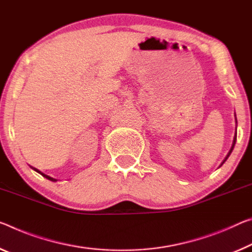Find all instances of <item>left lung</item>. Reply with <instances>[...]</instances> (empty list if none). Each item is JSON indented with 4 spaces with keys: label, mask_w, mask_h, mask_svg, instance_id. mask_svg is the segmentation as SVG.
<instances>
[{
    "label": "left lung",
    "mask_w": 252,
    "mask_h": 252,
    "mask_svg": "<svg viewBox=\"0 0 252 252\" xmlns=\"http://www.w3.org/2000/svg\"><path fill=\"white\" fill-rule=\"evenodd\" d=\"M235 140H237V132H235V135H234V139H233V143H232V147H231V149H230V151H229V153H227V155H226V157L224 158V160H223V162H224L225 160H226V159H227V157H229V156H230V154L231 153H232V150H233V148H234V145H235ZM222 162V163H223ZM222 163H221V165H222Z\"/></svg>",
    "instance_id": "8db88e82"
}]
</instances>
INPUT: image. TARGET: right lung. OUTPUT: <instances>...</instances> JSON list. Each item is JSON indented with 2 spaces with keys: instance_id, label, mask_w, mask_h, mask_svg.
Returning <instances> with one entry per match:
<instances>
[{
  "instance_id": "obj_1",
  "label": "right lung",
  "mask_w": 252,
  "mask_h": 252,
  "mask_svg": "<svg viewBox=\"0 0 252 252\" xmlns=\"http://www.w3.org/2000/svg\"><path fill=\"white\" fill-rule=\"evenodd\" d=\"M35 171H38V173H40V171L38 170V169H35V168H33ZM40 174H41V173H40ZM42 175V176L43 177H46L47 179H49V181H53V182H56V179H54V178H51V177H49V176H47V175H45V174H41Z\"/></svg>"
}]
</instances>
